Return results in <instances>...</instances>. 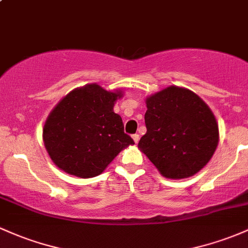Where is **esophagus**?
<instances>
[{
    "label": "esophagus",
    "instance_id": "obj_1",
    "mask_svg": "<svg viewBox=\"0 0 248 248\" xmlns=\"http://www.w3.org/2000/svg\"><path fill=\"white\" fill-rule=\"evenodd\" d=\"M132 138H134L135 143H136V144H137V143H138V140H140V135H138V134H135V135H132Z\"/></svg>",
    "mask_w": 248,
    "mask_h": 248
}]
</instances>
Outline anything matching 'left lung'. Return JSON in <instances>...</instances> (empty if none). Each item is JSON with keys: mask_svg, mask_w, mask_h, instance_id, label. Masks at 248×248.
<instances>
[{"mask_svg": "<svg viewBox=\"0 0 248 248\" xmlns=\"http://www.w3.org/2000/svg\"><path fill=\"white\" fill-rule=\"evenodd\" d=\"M146 108V134L138 148L163 176L190 177L208 163L219 142V127L201 98L170 86L149 97Z\"/></svg>", "mask_w": 248, "mask_h": 248, "instance_id": "1", "label": "left lung"}]
</instances>
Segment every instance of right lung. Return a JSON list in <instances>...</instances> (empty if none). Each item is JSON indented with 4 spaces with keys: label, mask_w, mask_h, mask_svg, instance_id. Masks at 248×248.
<instances>
[{
    "label": "right lung",
    "mask_w": 248,
    "mask_h": 248,
    "mask_svg": "<svg viewBox=\"0 0 248 248\" xmlns=\"http://www.w3.org/2000/svg\"><path fill=\"white\" fill-rule=\"evenodd\" d=\"M121 92L91 84L68 93L44 126V142L60 169L81 178L102 174L112 159L135 144L124 132L122 117L113 112Z\"/></svg>",
    "instance_id": "obj_1"
}]
</instances>
